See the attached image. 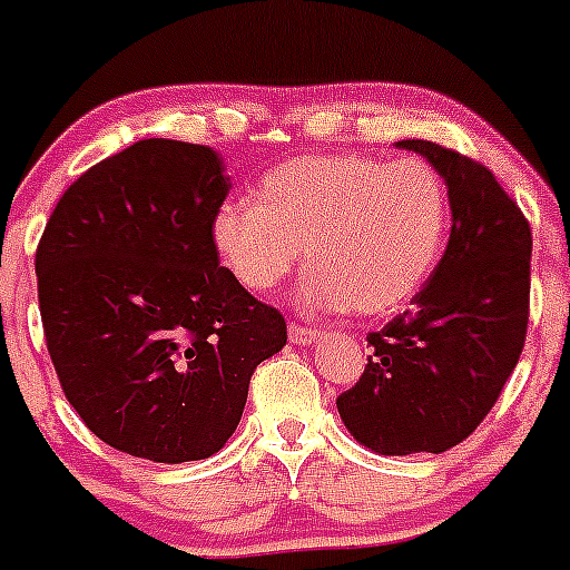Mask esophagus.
<instances>
[{"label":"esophagus","instance_id":"1","mask_svg":"<svg viewBox=\"0 0 570 570\" xmlns=\"http://www.w3.org/2000/svg\"><path fill=\"white\" fill-rule=\"evenodd\" d=\"M316 340H320V331L308 328V325H299V322H291V342H296V345H311Z\"/></svg>","mask_w":570,"mask_h":570}]
</instances>
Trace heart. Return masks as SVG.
I'll return each instance as SVG.
<instances>
[{
	"instance_id": "b5f03b06",
	"label": "heart",
	"mask_w": 570,
	"mask_h": 570,
	"mask_svg": "<svg viewBox=\"0 0 570 570\" xmlns=\"http://www.w3.org/2000/svg\"><path fill=\"white\" fill-rule=\"evenodd\" d=\"M451 228V199L425 159L296 156L259 179L256 199L214 216V248L242 288L271 294L299 265L314 311L385 316L431 279Z\"/></svg>"
}]
</instances>
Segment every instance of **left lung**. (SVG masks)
Masks as SVG:
<instances>
[{"mask_svg": "<svg viewBox=\"0 0 570 570\" xmlns=\"http://www.w3.org/2000/svg\"><path fill=\"white\" fill-rule=\"evenodd\" d=\"M440 170L451 236L411 308L367 334L360 382L336 396L356 442L385 456L442 454L476 431L525 345L531 225L471 156L402 139Z\"/></svg>", "mask_w": 570, "mask_h": 570, "instance_id": "obj_1", "label": "left lung"}]
</instances>
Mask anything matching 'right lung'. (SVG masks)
Masks as SVG:
<instances>
[{"label": "right lung", "instance_id": "right-lung-1", "mask_svg": "<svg viewBox=\"0 0 570 570\" xmlns=\"http://www.w3.org/2000/svg\"><path fill=\"white\" fill-rule=\"evenodd\" d=\"M219 154L142 139L85 170L37 248L39 311L59 385L102 442L154 462L216 454L285 316L219 265Z\"/></svg>", "mask_w": 570, "mask_h": 570}]
</instances>
